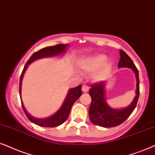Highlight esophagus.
I'll list each match as a JSON object with an SVG mask.
<instances>
[{
	"mask_svg": "<svg viewBox=\"0 0 155 155\" xmlns=\"http://www.w3.org/2000/svg\"><path fill=\"white\" fill-rule=\"evenodd\" d=\"M88 90H89V88L88 87V86H86V85L82 86V91L84 93H86L88 91Z\"/></svg>",
	"mask_w": 155,
	"mask_h": 155,
	"instance_id": "esophagus-1",
	"label": "esophagus"
}]
</instances>
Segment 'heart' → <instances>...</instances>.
Masks as SVG:
<instances>
[{
  "instance_id": "heart-1",
  "label": "heart",
  "mask_w": 155,
  "mask_h": 155,
  "mask_svg": "<svg viewBox=\"0 0 155 155\" xmlns=\"http://www.w3.org/2000/svg\"><path fill=\"white\" fill-rule=\"evenodd\" d=\"M81 67L84 71L93 74V79L96 81H101L110 75L113 69V62L107 59L104 54H95L84 58L81 62Z\"/></svg>"
}]
</instances>
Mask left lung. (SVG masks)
I'll return each mask as SVG.
<instances>
[{"label":"left lung","instance_id":"8db88e82","mask_svg":"<svg viewBox=\"0 0 155 155\" xmlns=\"http://www.w3.org/2000/svg\"><path fill=\"white\" fill-rule=\"evenodd\" d=\"M120 61L118 68H130L135 74L136 92L135 96L133 101L126 108H113L107 104L106 100V83H100L94 84L89 90V94L91 97L88 115L90 120L94 125L104 127H112L120 125L128 117L137 105L140 95V81L139 73L137 67L130 57L124 51L120 50Z\"/></svg>","mask_w":155,"mask_h":155}]
</instances>
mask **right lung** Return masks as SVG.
<instances>
[{
	"mask_svg": "<svg viewBox=\"0 0 155 155\" xmlns=\"http://www.w3.org/2000/svg\"><path fill=\"white\" fill-rule=\"evenodd\" d=\"M69 47V44L66 45H57L54 46H50L45 47L38 51L35 52L29 60L27 61L26 64L25 65L23 71H22L21 76L20 78V100H21L22 108H23L24 112L25 113L27 117L30 120L31 122L35 123V124L39 125L41 127H54L60 125L67 120L68 116H69L70 110L73 104L75 101L81 96L82 91H81V85L76 86L75 88H72L69 90L68 94L66 96V98L64 101L62 105L60 107V108L57 111L56 113H54L53 115L50 116L45 117V118H38V117H34L33 115L30 114L26 108H25L23 102L22 101L21 97V89H22V78H23L24 74L28 69L29 64L32 63L33 61L38 60V59L43 58H49V57H57L59 55L63 54L67 51V47Z\"/></svg>",
	"mask_w": 155,
	"mask_h": 155,
	"instance_id": "1",
	"label": "right lung"
}]
</instances>
